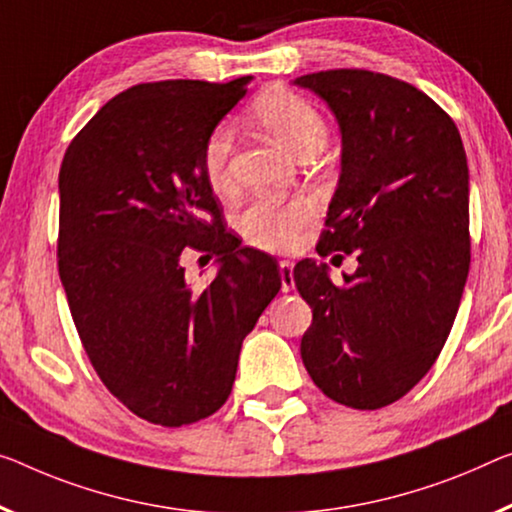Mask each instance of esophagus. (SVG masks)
I'll use <instances>...</instances> for the list:
<instances>
[{
	"mask_svg": "<svg viewBox=\"0 0 512 512\" xmlns=\"http://www.w3.org/2000/svg\"><path fill=\"white\" fill-rule=\"evenodd\" d=\"M279 274H281V290L288 293V290L295 288V277H293V263L281 261L279 263Z\"/></svg>",
	"mask_w": 512,
	"mask_h": 512,
	"instance_id": "obj_1",
	"label": "esophagus"
}]
</instances>
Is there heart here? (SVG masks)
Wrapping results in <instances>:
<instances>
[{
    "label": "heart",
    "instance_id": "b5f03b06",
    "mask_svg": "<svg viewBox=\"0 0 512 512\" xmlns=\"http://www.w3.org/2000/svg\"><path fill=\"white\" fill-rule=\"evenodd\" d=\"M254 116L261 128L279 146L297 157H311L327 144L329 128L316 105L290 91H267L254 102ZM233 128L219 123L203 144L201 169L215 194H231L235 180L231 174ZM316 217V206L306 199L274 201L258 199L238 217L240 235L251 247L263 251H288L297 245L300 233Z\"/></svg>",
    "mask_w": 512,
    "mask_h": 512
}]
</instances>
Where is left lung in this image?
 <instances>
[{
    "mask_svg": "<svg viewBox=\"0 0 512 512\" xmlns=\"http://www.w3.org/2000/svg\"><path fill=\"white\" fill-rule=\"evenodd\" d=\"M336 114L341 178L318 254H355L343 286L295 265L313 311L302 361L316 387L355 410L403 398L442 352L471 263L469 169L435 100L391 75L336 68L297 77Z\"/></svg>",
    "mask_w": 512,
    "mask_h": 512,
    "instance_id": "left-lung-1",
    "label": "left lung"
}]
</instances>
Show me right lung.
<instances>
[{
	"label": "right lung",
	"instance_id": "add662e5",
	"mask_svg": "<svg viewBox=\"0 0 512 512\" xmlns=\"http://www.w3.org/2000/svg\"><path fill=\"white\" fill-rule=\"evenodd\" d=\"M249 80L130 86L61 162L57 263L70 316L102 384L155 426H190L226 403L242 341L281 288L274 258L226 229L201 169L206 137ZM192 250L223 263L206 289L184 279Z\"/></svg>",
	"mask_w": 512,
	"mask_h": 512
}]
</instances>
